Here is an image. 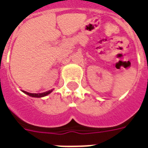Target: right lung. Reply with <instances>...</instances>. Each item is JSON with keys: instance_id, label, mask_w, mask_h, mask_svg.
<instances>
[{"instance_id": "add662e5", "label": "right lung", "mask_w": 148, "mask_h": 148, "mask_svg": "<svg viewBox=\"0 0 148 148\" xmlns=\"http://www.w3.org/2000/svg\"><path fill=\"white\" fill-rule=\"evenodd\" d=\"M52 90H49L48 92H42V93H29V92H27L26 91H23L24 93L27 94L28 96H32V97H43V96H45L47 95H49V93L52 92Z\"/></svg>"}]
</instances>
